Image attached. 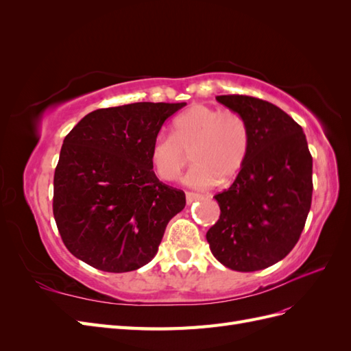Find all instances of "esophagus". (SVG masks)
<instances>
[{"label": "esophagus", "instance_id": "obj_1", "mask_svg": "<svg viewBox=\"0 0 351 351\" xmlns=\"http://www.w3.org/2000/svg\"><path fill=\"white\" fill-rule=\"evenodd\" d=\"M197 199H200V195H199V193L186 192V202H187V205L193 204V202H195V200H197Z\"/></svg>", "mask_w": 351, "mask_h": 351}]
</instances>
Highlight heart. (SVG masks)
Returning <instances> with one entry per match:
<instances>
[{"label": "heart", "instance_id": "heart-1", "mask_svg": "<svg viewBox=\"0 0 351 351\" xmlns=\"http://www.w3.org/2000/svg\"><path fill=\"white\" fill-rule=\"evenodd\" d=\"M250 127L232 110L193 105L177 115L171 136L159 133L149 147L154 173L162 182H174L182 174L190 152L193 165L184 182L190 187L208 189L227 184L246 164L250 151Z\"/></svg>", "mask_w": 351, "mask_h": 351}]
</instances>
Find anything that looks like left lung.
<instances>
[{"label": "left lung", "instance_id": "obj_1", "mask_svg": "<svg viewBox=\"0 0 351 351\" xmlns=\"http://www.w3.org/2000/svg\"><path fill=\"white\" fill-rule=\"evenodd\" d=\"M217 101L247 120L252 142L234 183L214 196L221 214L206 240L224 267L259 271L300 239L312 204V155L302 127L277 105L246 95Z\"/></svg>", "mask_w": 351, "mask_h": 351}]
</instances>
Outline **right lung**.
Masks as SVG:
<instances>
[{
	"label": "right lung",
	"instance_id": "right-lung-1",
	"mask_svg": "<svg viewBox=\"0 0 351 351\" xmlns=\"http://www.w3.org/2000/svg\"><path fill=\"white\" fill-rule=\"evenodd\" d=\"M186 102H136L89 112L66 136L52 210L71 254L105 272L151 262L165 227L186 206L183 190L159 182L149 147Z\"/></svg>",
	"mask_w": 351,
	"mask_h": 351
}]
</instances>
